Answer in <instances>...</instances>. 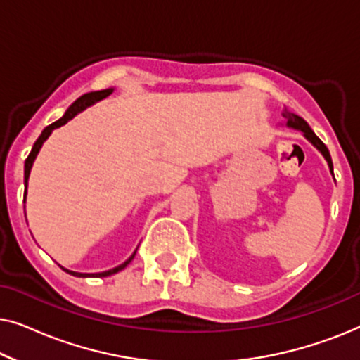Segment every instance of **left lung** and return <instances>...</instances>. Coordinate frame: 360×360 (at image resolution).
Masks as SVG:
<instances>
[{
  "instance_id": "left-lung-1",
  "label": "left lung",
  "mask_w": 360,
  "mask_h": 360,
  "mask_svg": "<svg viewBox=\"0 0 360 360\" xmlns=\"http://www.w3.org/2000/svg\"><path fill=\"white\" fill-rule=\"evenodd\" d=\"M283 117H285V121H287V126H290V127H295V129H300L302 132H304V136H307V139L308 141H311L314 146L318 147L319 150H321V154L326 157V160H328V164H329V167H331V170H333V160H331V155H329V150H328V147L324 146V142L319 139V137L314 134V132L311 131V127L308 126V122L303 120V117H300V116H297V115H293V112H288V111H285L283 112Z\"/></svg>"
}]
</instances>
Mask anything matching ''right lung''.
I'll return each instance as SVG.
<instances>
[{"mask_svg":"<svg viewBox=\"0 0 360 360\" xmlns=\"http://www.w3.org/2000/svg\"><path fill=\"white\" fill-rule=\"evenodd\" d=\"M111 93H112L111 88H108V90H101V91H91V93H86V95H83V96L78 98V100H77L75 103H73V105H72L70 108H68L67 112H65V115H63V116L60 117V120L56 121V122H52V124H49V126L46 127V129L42 131V134L37 137V141H36V142H34V146H32V150L29 152V155H27V159H26V164H24V184H26V186H27L29 174H31V167H32V162H34V159H36L37 152H39V149H41V147H42L44 141H46L47 137L51 136V132H52L53 129H56V127H60V126L65 124L67 121H70L72 117L77 115V112L83 111V110H85L86 106H90V105H93V103H96V101L103 100V98L110 96ZM24 198H26V193H24ZM134 254H136V252H134ZM134 254H132L131 257L127 259L124 264L117 265V267L111 269V270H106V272H101V274H93L91 277H108V275H112V274L120 272V270L124 269L126 265L129 264L132 259H134ZM63 270H65V272H68V274H70V275H75V277H90V274H78V272H72V270H67V269H63Z\"/></svg>","mask_w":360,"mask_h":360,"instance_id":"add662e5","label":"right lung"}]
</instances>
